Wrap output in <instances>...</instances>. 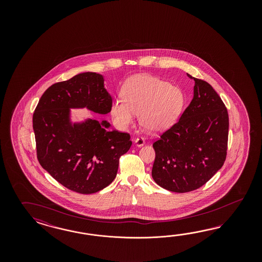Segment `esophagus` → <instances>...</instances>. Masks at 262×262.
I'll list each match as a JSON object with an SVG mask.
<instances>
[{
	"label": "esophagus",
	"mask_w": 262,
	"mask_h": 262,
	"mask_svg": "<svg viewBox=\"0 0 262 262\" xmlns=\"http://www.w3.org/2000/svg\"><path fill=\"white\" fill-rule=\"evenodd\" d=\"M135 143L136 146L140 147L145 144V139L143 137H137V138H135Z\"/></svg>",
	"instance_id": "34e87169"
}]
</instances>
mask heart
<instances>
[{
  "mask_svg": "<svg viewBox=\"0 0 262 262\" xmlns=\"http://www.w3.org/2000/svg\"><path fill=\"white\" fill-rule=\"evenodd\" d=\"M121 93L123 98L111 104V115L121 127L130 126L138 114L142 127L160 132L174 124L183 108L181 89L150 75L127 79Z\"/></svg>",
  "mask_w": 262,
  "mask_h": 262,
  "instance_id": "1",
  "label": "heart"
}]
</instances>
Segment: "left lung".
Returning a JSON list of instances; mask_svg holds the SVG:
<instances>
[{"label":"left lung","mask_w":262,"mask_h":262,"mask_svg":"<svg viewBox=\"0 0 262 262\" xmlns=\"http://www.w3.org/2000/svg\"><path fill=\"white\" fill-rule=\"evenodd\" d=\"M194 79V97L180 120L152 144L151 176L167 190L185 193L206 184L221 169L228 150L229 114L206 80Z\"/></svg>","instance_id":"left-lung-1"}]
</instances>
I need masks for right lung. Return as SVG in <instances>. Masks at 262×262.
<instances>
[{
	"label": "right lung",
	"mask_w": 262,
	"mask_h": 262,
	"mask_svg": "<svg viewBox=\"0 0 262 262\" xmlns=\"http://www.w3.org/2000/svg\"><path fill=\"white\" fill-rule=\"evenodd\" d=\"M111 104L103 76L92 72L56 82L40 98L32 116L37 159L69 190L92 194L110 185L117 174L120 157L132 146L130 135L108 129L106 121L70 123L69 108L86 106L106 114Z\"/></svg>",
	"instance_id": "1"
}]
</instances>
